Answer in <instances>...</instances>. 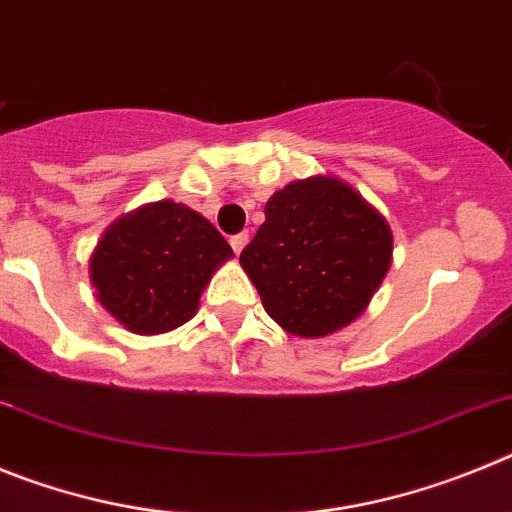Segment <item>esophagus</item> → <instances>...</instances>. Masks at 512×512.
Listing matches in <instances>:
<instances>
[{
  "mask_svg": "<svg viewBox=\"0 0 512 512\" xmlns=\"http://www.w3.org/2000/svg\"><path fill=\"white\" fill-rule=\"evenodd\" d=\"M230 246H233V251H235V253H241L243 248L248 246V233H238V235H233V238H230Z\"/></svg>",
  "mask_w": 512,
  "mask_h": 512,
  "instance_id": "obj_1",
  "label": "esophagus"
}]
</instances>
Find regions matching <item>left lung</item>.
<instances>
[{
	"label": "left lung",
	"mask_w": 512,
	"mask_h": 512,
	"mask_svg": "<svg viewBox=\"0 0 512 512\" xmlns=\"http://www.w3.org/2000/svg\"><path fill=\"white\" fill-rule=\"evenodd\" d=\"M241 266L274 323L323 338L354 323L392 266V228L338 176L297 179L274 192Z\"/></svg>",
	"instance_id": "left-lung-1"
}]
</instances>
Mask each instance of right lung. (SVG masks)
I'll list each match as a JSON object with an SVG mask.
<instances>
[{"label": "right lung", "instance_id": "obj_1", "mask_svg": "<svg viewBox=\"0 0 512 512\" xmlns=\"http://www.w3.org/2000/svg\"><path fill=\"white\" fill-rule=\"evenodd\" d=\"M228 259L233 248L200 212L174 200L148 202L104 230L89 259V282L122 328L158 336L194 318L212 274Z\"/></svg>", "mask_w": 512, "mask_h": 512}]
</instances>
